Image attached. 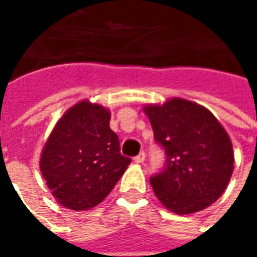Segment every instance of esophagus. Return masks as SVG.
Instances as JSON below:
<instances>
[{"mask_svg":"<svg viewBox=\"0 0 257 257\" xmlns=\"http://www.w3.org/2000/svg\"><path fill=\"white\" fill-rule=\"evenodd\" d=\"M145 159H146V154H145V152H141V153L138 154L136 157L134 159L135 163H138V164H142L143 161H145Z\"/></svg>","mask_w":257,"mask_h":257,"instance_id":"obj_1","label":"esophagus"}]
</instances>
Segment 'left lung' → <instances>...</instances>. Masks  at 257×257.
I'll use <instances>...</instances> for the list:
<instances>
[{
	"label": "left lung",
	"mask_w": 257,
	"mask_h": 257,
	"mask_svg": "<svg viewBox=\"0 0 257 257\" xmlns=\"http://www.w3.org/2000/svg\"><path fill=\"white\" fill-rule=\"evenodd\" d=\"M145 114L167 160L150 178L154 195L175 214H192L221 196L234 171L228 134L206 107L174 97L147 104Z\"/></svg>",
	"instance_id": "1"
}]
</instances>
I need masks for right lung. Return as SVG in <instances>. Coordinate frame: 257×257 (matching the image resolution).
<instances>
[{
  "label": "right lung",
  "instance_id": "right-lung-1",
  "mask_svg": "<svg viewBox=\"0 0 257 257\" xmlns=\"http://www.w3.org/2000/svg\"><path fill=\"white\" fill-rule=\"evenodd\" d=\"M108 108L82 100L55 123L40 156V171L55 200L66 209L101 203L131 164L119 153Z\"/></svg>",
  "mask_w": 257,
  "mask_h": 257
}]
</instances>
